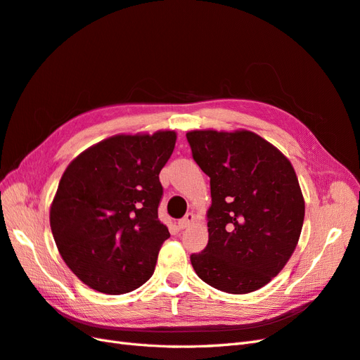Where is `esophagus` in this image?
I'll return each mask as SVG.
<instances>
[{
	"mask_svg": "<svg viewBox=\"0 0 360 360\" xmlns=\"http://www.w3.org/2000/svg\"><path fill=\"white\" fill-rule=\"evenodd\" d=\"M194 220H196V217H194L193 212H187L184 217L178 221V228L179 229H186V228H190V226L194 223Z\"/></svg>",
	"mask_w": 360,
	"mask_h": 360,
	"instance_id": "34e87169",
	"label": "esophagus"
}]
</instances>
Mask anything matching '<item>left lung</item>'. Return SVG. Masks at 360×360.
Returning <instances> with one entry per match:
<instances>
[{
	"mask_svg": "<svg viewBox=\"0 0 360 360\" xmlns=\"http://www.w3.org/2000/svg\"><path fill=\"white\" fill-rule=\"evenodd\" d=\"M198 166L210 176V240L190 256L203 282L229 294L262 288L299 243L304 199L292 164L248 129L187 132Z\"/></svg>",
	"mask_w": 360,
	"mask_h": 360,
	"instance_id": "left-lung-1",
	"label": "left lung"
}]
</instances>
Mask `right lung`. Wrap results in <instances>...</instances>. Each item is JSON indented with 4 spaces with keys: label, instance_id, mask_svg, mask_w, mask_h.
Segmentation results:
<instances>
[{
    "label": "right lung",
    "instance_id": "right-lung-1",
    "mask_svg": "<svg viewBox=\"0 0 360 360\" xmlns=\"http://www.w3.org/2000/svg\"><path fill=\"white\" fill-rule=\"evenodd\" d=\"M174 143V131L117 134L66 167L49 224L61 258L91 290L125 294L153 274L161 244L170 237L158 220L160 172Z\"/></svg>",
    "mask_w": 360,
    "mask_h": 360
}]
</instances>
